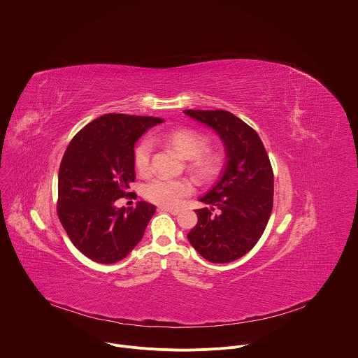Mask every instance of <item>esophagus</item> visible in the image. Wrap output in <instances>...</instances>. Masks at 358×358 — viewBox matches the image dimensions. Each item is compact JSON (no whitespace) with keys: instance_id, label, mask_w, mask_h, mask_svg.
I'll return each mask as SVG.
<instances>
[{"instance_id":"34e87169","label":"esophagus","mask_w":358,"mask_h":358,"mask_svg":"<svg viewBox=\"0 0 358 358\" xmlns=\"http://www.w3.org/2000/svg\"><path fill=\"white\" fill-rule=\"evenodd\" d=\"M159 210L169 212V213H172V215H179V213H180V209H178V208H172V206H165V205L159 206Z\"/></svg>"}]
</instances>
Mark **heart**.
Instances as JSON below:
<instances>
[{"mask_svg":"<svg viewBox=\"0 0 358 358\" xmlns=\"http://www.w3.org/2000/svg\"><path fill=\"white\" fill-rule=\"evenodd\" d=\"M165 142L179 154L189 159V171L203 183L216 178L220 169V157L215 150L206 149L208 141L203 134L194 129H175L165 136ZM153 145L150 139H142L134 150V164L141 175L150 172ZM193 192L187 179H171L158 176L143 187V196L154 204L173 206Z\"/></svg>","mask_w":358,"mask_h":358,"instance_id":"b5f03b06","label":"heart"}]
</instances>
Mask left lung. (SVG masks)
I'll list each match as a JSON object with an SVG mask.
<instances>
[{
	"instance_id": "obj_1",
	"label": "left lung",
	"mask_w": 358,
	"mask_h": 358,
	"mask_svg": "<svg viewBox=\"0 0 358 358\" xmlns=\"http://www.w3.org/2000/svg\"><path fill=\"white\" fill-rule=\"evenodd\" d=\"M183 113L219 135L227 158L217 183L200 199L209 206L196 209L199 222L187 240L206 260L229 263L250 252L267 226L274 194L271 164L255 129L230 111Z\"/></svg>"
}]
</instances>
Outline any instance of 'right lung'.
Instances as JSON below:
<instances>
[{
    "mask_svg": "<svg viewBox=\"0 0 358 358\" xmlns=\"http://www.w3.org/2000/svg\"><path fill=\"white\" fill-rule=\"evenodd\" d=\"M164 120L104 114L70 142L59 168L57 216L74 247L94 262L110 264L142 240L155 206L139 201L117 208L135 180L136 141Z\"/></svg>",
    "mask_w": 358,
    "mask_h": 358,
    "instance_id": "1",
    "label": "right lung"
}]
</instances>
